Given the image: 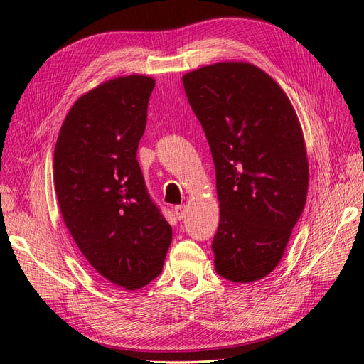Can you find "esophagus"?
I'll return each mask as SVG.
<instances>
[{
  "instance_id": "obj_1",
  "label": "esophagus",
  "mask_w": 364,
  "mask_h": 364,
  "mask_svg": "<svg viewBox=\"0 0 364 364\" xmlns=\"http://www.w3.org/2000/svg\"><path fill=\"white\" fill-rule=\"evenodd\" d=\"M186 213H187V208H186V205H175L173 207V214L175 216H177V219H183V218H186Z\"/></svg>"
}]
</instances>
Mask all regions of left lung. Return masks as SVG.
I'll use <instances>...</instances> for the list:
<instances>
[{"instance_id":"1","label":"left lung","mask_w":364,"mask_h":364,"mask_svg":"<svg viewBox=\"0 0 364 364\" xmlns=\"http://www.w3.org/2000/svg\"><path fill=\"white\" fill-rule=\"evenodd\" d=\"M216 168L214 267L237 284L270 274L304 210L309 164L285 91L255 64L222 61L183 76Z\"/></svg>"}]
</instances>
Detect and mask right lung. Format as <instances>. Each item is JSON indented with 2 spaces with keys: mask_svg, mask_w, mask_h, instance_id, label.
Returning a JSON list of instances; mask_svg holds the SVG:
<instances>
[{
  "mask_svg": "<svg viewBox=\"0 0 364 364\" xmlns=\"http://www.w3.org/2000/svg\"><path fill=\"white\" fill-rule=\"evenodd\" d=\"M156 80H105L67 112L53 151L61 216L90 265L129 291L164 267L172 228L146 192L136 160Z\"/></svg>",
  "mask_w": 364,
  "mask_h": 364,
  "instance_id": "obj_1",
  "label": "right lung"
}]
</instances>
